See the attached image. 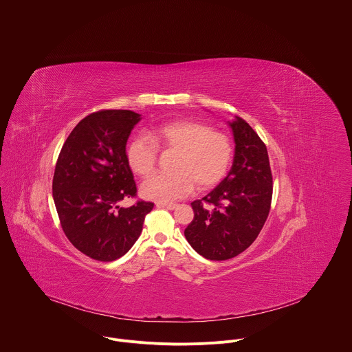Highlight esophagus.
Here are the masks:
<instances>
[{"instance_id": "1", "label": "esophagus", "mask_w": 352, "mask_h": 352, "mask_svg": "<svg viewBox=\"0 0 352 352\" xmlns=\"http://www.w3.org/2000/svg\"><path fill=\"white\" fill-rule=\"evenodd\" d=\"M155 206L162 207V208H168V210H176L179 207V204H176V203H161V201H157Z\"/></svg>"}]
</instances>
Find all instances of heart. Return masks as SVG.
Returning a JSON list of instances; mask_svg holds the SVG:
<instances>
[{
    "label": "heart",
    "mask_w": 352,
    "mask_h": 352,
    "mask_svg": "<svg viewBox=\"0 0 352 352\" xmlns=\"http://www.w3.org/2000/svg\"><path fill=\"white\" fill-rule=\"evenodd\" d=\"M158 148L176 151L172 173H157L146 179L141 192L146 199L172 201L187 197L194 186L207 191L219 184L233 160L230 138L195 120H176L151 131V138L134 137L126 149L131 170L142 177L155 168Z\"/></svg>",
    "instance_id": "heart-1"
}]
</instances>
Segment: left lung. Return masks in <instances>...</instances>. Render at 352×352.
<instances>
[{"instance_id":"left-lung-1","label":"left lung","mask_w":352,"mask_h":352,"mask_svg":"<svg viewBox=\"0 0 352 352\" xmlns=\"http://www.w3.org/2000/svg\"><path fill=\"white\" fill-rule=\"evenodd\" d=\"M229 126L236 144L232 169L210 194L191 203L194 219L184 230L190 245L208 260H228L251 247L272 199L264 142L239 116Z\"/></svg>"}]
</instances>
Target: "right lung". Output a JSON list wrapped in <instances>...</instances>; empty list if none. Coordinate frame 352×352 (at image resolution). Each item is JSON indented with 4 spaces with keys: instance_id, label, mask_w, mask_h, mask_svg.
Instances as JSON below:
<instances>
[{
    "instance_id": "1",
    "label": "right lung",
    "mask_w": 352,
    "mask_h": 352,
    "mask_svg": "<svg viewBox=\"0 0 352 352\" xmlns=\"http://www.w3.org/2000/svg\"><path fill=\"white\" fill-rule=\"evenodd\" d=\"M141 115L101 109L85 116L65 141L54 172L52 198L69 241L84 254L112 261L138 240L154 206L119 201L137 195L126 144Z\"/></svg>"
}]
</instances>
